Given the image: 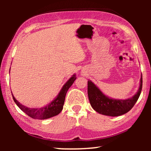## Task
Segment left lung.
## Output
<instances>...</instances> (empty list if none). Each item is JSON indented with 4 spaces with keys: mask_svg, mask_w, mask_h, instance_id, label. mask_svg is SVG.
<instances>
[{
    "mask_svg": "<svg viewBox=\"0 0 151 151\" xmlns=\"http://www.w3.org/2000/svg\"><path fill=\"white\" fill-rule=\"evenodd\" d=\"M142 76L137 93L126 100H114L104 95L93 83L88 81V96L91 105L94 111L104 115L117 116L129 112L137 103L141 93Z\"/></svg>",
    "mask_w": 151,
    "mask_h": 151,
    "instance_id": "8db88e82",
    "label": "left lung"
}]
</instances>
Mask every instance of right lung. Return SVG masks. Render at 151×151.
Returning a JSON list of instances; mask_svg holds the SVG:
<instances>
[{"label":"right lung","instance_id":"add662e5","mask_svg":"<svg viewBox=\"0 0 151 151\" xmlns=\"http://www.w3.org/2000/svg\"><path fill=\"white\" fill-rule=\"evenodd\" d=\"M76 75H73L69 80H68L65 85L63 86V88L61 89L59 94H58L57 98L54 101L51 102L46 106L42 107L40 109H31L28 108L22 104H20L19 101L16 100L14 96L12 95V98L14 103L17 104V105L22 110V111L25 112L28 116L31 117L35 119H49L50 117L55 116L60 113L63 109V105L65 103V96L66 92L68 91L71 85H73L74 82L76 80Z\"/></svg>","mask_w":151,"mask_h":151}]
</instances>
